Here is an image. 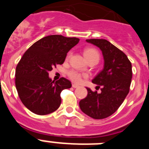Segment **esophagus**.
<instances>
[{"label":"esophagus","instance_id":"obj_1","mask_svg":"<svg viewBox=\"0 0 149 149\" xmlns=\"http://www.w3.org/2000/svg\"><path fill=\"white\" fill-rule=\"evenodd\" d=\"M78 85H77V84H72V87L73 88H77L78 87Z\"/></svg>","mask_w":149,"mask_h":149}]
</instances>
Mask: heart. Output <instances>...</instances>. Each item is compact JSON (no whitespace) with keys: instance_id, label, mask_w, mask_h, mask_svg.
Returning a JSON list of instances; mask_svg holds the SVG:
<instances>
[{"instance_id":"b5f03b06","label":"heart","mask_w":149,"mask_h":149,"mask_svg":"<svg viewBox=\"0 0 149 149\" xmlns=\"http://www.w3.org/2000/svg\"><path fill=\"white\" fill-rule=\"evenodd\" d=\"M84 56L86 57V59L87 60V61L90 60H99V54L95 49L92 48H86L84 51ZM68 77L69 78L73 81L75 83H79L81 81V74L80 73L77 72V71H70V72L68 73Z\"/></svg>"}]
</instances>
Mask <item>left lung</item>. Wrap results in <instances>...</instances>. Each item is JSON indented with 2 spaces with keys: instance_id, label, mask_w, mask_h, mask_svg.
I'll return each mask as SVG.
<instances>
[{
  "instance_id": "8db88e82",
  "label": "left lung",
  "mask_w": 149,
  "mask_h": 149,
  "mask_svg": "<svg viewBox=\"0 0 149 149\" xmlns=\"http://www.w3.org/2000/svg\"><path fill=\"white\" fill-rule=\"evenodd\" d=\"M102 52L104 68L92 82L101 87L100 93L87 89V96L79 102L81 110L95 119H104L114 113L129 93L132 66L127 56L106 39H86Z\"/></svg>"
}]
</instances>
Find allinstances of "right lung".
<instances>
[{"label":"right lung","mask_w":149,"mask_h":149,"mask_svg":"<svg viewBox=\"0 0 149 149\" xmlns=\"http://www.w3.org/2000/svg\"><path fill=\"white\" fill-rule=\"evenodd\" d=\"M78 38L51 35L39 39L24 54L15 69V87L23 104L33 113L47 115L59 108L60 93L71 88L68 80L55 81L49 72L63 64L67 53L79 42Z\"/></svg>","instance_id":"obj_1"}]
</instances>
